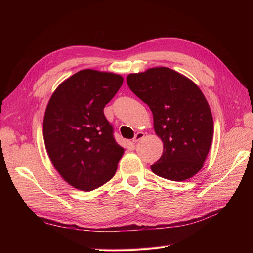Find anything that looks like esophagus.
<instances>
[{
	"instance_id": "esophagus-1",
	"label": "esophagus",
	"mask_w": 253,
	"mask_h": 253,
	"mask_svg": "<svg viewBox=\"0 0 253 253\" xmlns=\"http://www.w3.org/2000/svg\"><path fill=\"white\" fill-rule=\"evenodd\" d=\"M144 137V133H142V132H138L137 133L136 135H135V137L133 138V142H138L139 140H141L142 138Z\"/></svg>"
}]
</instances>
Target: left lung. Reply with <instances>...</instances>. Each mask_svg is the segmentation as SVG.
<instances>
[{"mask_svg":"<svg viewBox=\"0 0 253 253\" xmlns=\"http://www.w3.org/2000/svg\"><path fill=\"white\" fill-rule=\"evenodd\" d=\"M127 85L149 105L163 155L151 166L160 177L183 181L201 171L213 138L208 101L196 84L169 67L129 74Z\"/></svg>","mask_w":253,"mask_h":253,"instance_id":"obj_1","label":"left lung"}]
</instances>
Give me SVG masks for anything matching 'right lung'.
Listing matches in <instances>:
<instances>
[{
  "mask_svg": "<svg viewBox=\"0 0 253 253\" xmlns=\"http://www.w3.org/2000/svg\"><path fill=\"white\" fill-rule=\"evenodd\" d=\"M122 76L82 70L53 91L45 111L43 138L48 157L68 185L91 191L113 178L125 149L116 143L103 109Z\"/></svg>",
  "mask_w": 253,
  "mask_h": 253,
  "instance_id": "1",
  "label": "right lung"
}]
</instances>
